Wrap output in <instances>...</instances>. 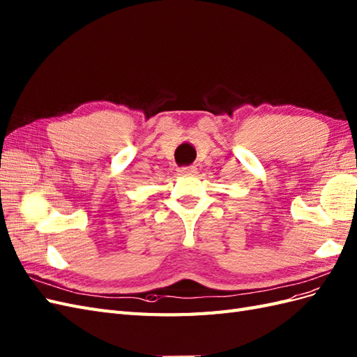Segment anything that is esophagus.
<instances>
[{
    "label": "esophagus",
    "instance_id": "34e87169",
    "mask_svg": "<svg viewBox=\"0 0 357 357\" xmlns=\"http://www.w3.org/2000/svg\"><path fill=\"white\" fill-rule=\"evenodd\" d=\"M179 173H182V175H195V173H196V167H195V166L179 167Z\"/></svg>",
    "mask_w": 357,
    "mask_h": 357
}]
</instances>
